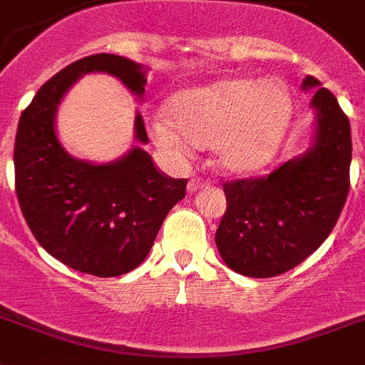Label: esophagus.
Returning <instances> with one entry per match:
<instances>
[{
    "instance_id": "1",
    "label": "esophagus",
    "mask_w": 365,
    "mask_h": 365,
    "mask_svg": "<svg viewBox=\"0 0 365 365\" xmlns=\"http://www.w3.org/2000/svg\"><path fill=\"white\" fill-rule=\"evenodd\" d=\"M209 185V180H203L200 179V177H192L188 182V192L192 194V192H197L200 188H205V186Z\"/></svg>"
}]
</instances>
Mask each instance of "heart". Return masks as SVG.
<instances>
[{
  "label": "heart",
  "mask_w": 365,
  "mask_h": 365,
  "mask_svg": "<svg viewBox=\"0 0 365 365\" xmlns=\"http://www.w3.org/2000/svg\"><path fill=\"white\" fill-rule=\"evenodd\" d=\"M170 113L186 141L215 149L224 170L255 173L278 155L293 101L278 80L227 78L180 93L171 101ZM175 129L165 119L153 126L156 141L165 147L180 145Z\"/></svg>",
  "instance_id": "b5f03b06"
}]
</instances>
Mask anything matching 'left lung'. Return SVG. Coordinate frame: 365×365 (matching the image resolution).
Returning <instances> with one entry per match:
<instances>
[{"label": "left lung", "instance_id": "left-lung-1", "mask_svg": "<svg viewBox=\"0 0 365 365\" xmlns=\"http://www.w3.org/2000/svg\"><path fill=\"white\" fill-rule=\"evenodd\" d=\"M302 89H317L312 147L270 175L224 185L227 209L216 246L231 270L250 278H272L302 263L327 240L347 201L349 117L317 78H304Z\"/></svg>", "mask_w": 365, "mask_h": 365}]
</instances>
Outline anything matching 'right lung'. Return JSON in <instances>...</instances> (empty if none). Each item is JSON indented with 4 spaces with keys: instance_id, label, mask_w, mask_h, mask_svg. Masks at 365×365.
<instances>
[{
    "instance_id": "right-lung-1",
    "label": "right lung",
    "mask_w": 365,
    "mask_h": 365,
    "mask_svg": "<svg viewBox=\"0 0 365 365\" xmlns=\"http://www.w3.org/2000/svg\"><path fill=\"white\" fill-rule=\"evenodd\" d=\"M89 72L119 78L140 98L145 93L143 67L113 53L83 57L57 72L20 115L14 182L24 218L48 254L80 272L113 278L143 263L188 180L160 173L140 147L110 164L78 160L63 149L56 134L57 106ZM134 128L135 140L147 143L140 113Z\"/></svg>"
}]
</instances>
